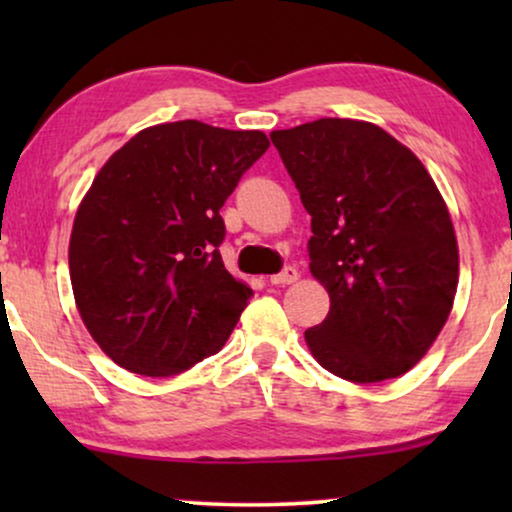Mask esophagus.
Listing matches in <instances>:
<instances>
[{
  "label": "esophagus",
  "mask_w": 512,
  "mask_h": 512,
  "mask_svg": "<svg viewBox=\"0 0 512 512\" xmlns=\"http://www.w3.org/2000/svg\"><path fill=\"white\" fill-rule=\"evenodd\" d=\"M298 279V270L296 268H284L282 272H277V275L270 277V284H293Z\"/></svg>",
  "instance_id": "obj_1"
}]
</instances>
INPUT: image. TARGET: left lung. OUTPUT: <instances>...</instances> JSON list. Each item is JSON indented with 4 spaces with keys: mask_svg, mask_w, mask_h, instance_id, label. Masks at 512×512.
<instances>
[{
    "mask_svg": "<svg viewBox=\"0 0 512 512\" xmlns=\"http://www.w3.org/2000/svg\"><path fill=\"white\" fill-rule=\"evenodd\" d=\"M312 216L310 272L331 310L305 342L328 373H408L452 312L459 247L436 181L380 125L319 118L270 135Z\"/></svg>",
    "mask_w": 512,
    "mask_h": 512,
    "instance_id": "obj_1",
    "label": "left lung"
}]
</instances>
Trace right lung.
<instances>
[{"mask_svg":"<svg viewBox=\"0 0 512 512\" xmlns=\"http://www.w3.org/2000/svg\"><path fill=\"white\" fill-rule=\"evenodd\" d=\"M268 146L261 130L160 123L95 174L74 216L69 279L118 366L170 377L226 345L251 289L223 268L219 209Z\"/></svg>","mask_w":512,"mask_h":512,"instance_id":"right-lung-1","label":"right lung"}]
</instances>
